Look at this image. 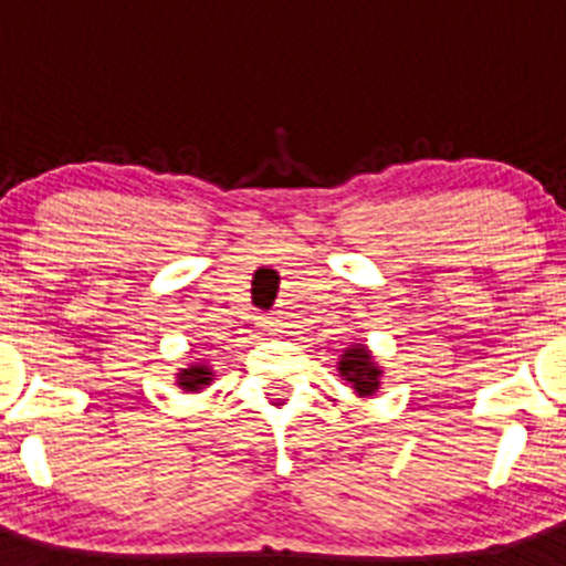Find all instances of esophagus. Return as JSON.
<instances>
[{
  "instance_id": "esophagus-1",
  "label": "esophagus",
  "mask_w": 566,
  "mask_h": 566,
  "mask_svg": "<svg viewBox=\"0 0 566 566\" xmlns=\"http://www.w3.org/2000/svg\"><path fill=\"white\" fill-rule=\"evenodd\" d=\"M262 328H268L271 334H279V331H282V319H279V317H262Z\"/></svg>"
}]
</instances>
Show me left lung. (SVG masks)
Masks as SVG:
<instances>
[{
    "label": "left lung",
    "mask_w": 566,
    "mask_h": 566,
    "mask_svg": "<svg viewBox=\"0 0 566 566\" xmlns=\"http://www.w3.org/2000/svg\"><path fill=\"white\" fill-rule=\"evenodd\" d=\"M339 375L342 380H347L361 397H373L380 386V367L375 364L373 353L364 345H353L342 353Z\"/></svg>",
    "instance_id": "8db88e82"
}]
</instances>
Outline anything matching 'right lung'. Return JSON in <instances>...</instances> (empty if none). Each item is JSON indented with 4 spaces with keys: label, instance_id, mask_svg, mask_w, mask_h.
<instances>
[{
    "label": "right lung",
    "instance_id": "add662e5",
    "mask_svg": "<svg viewBox=\"0 0 566 566\" xmlns=\"http://www.w3.org/2000/svg\"><path fill=\"white\" fill-rule=\"evenodd\" d=\"M210 380H213V369H210L208 364H191L188 369H180V373H177V386H180L182 391L205 389V386H210Z\"/></svg>",
    "mask_w": 566,
    "mask_h": 566
}]
</instances>
